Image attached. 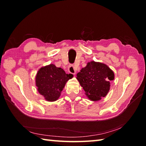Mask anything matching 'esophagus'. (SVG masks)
<instances>
[{
	"label": "esophagus",
	"mask_w": 146,
	"mask_h": 146,
	"mask_svg": "<svg viewBox=\"0 0 146 146\" xmlns=\"http://www.w3.org/2000/svg\"><path fill=\"white\" fill-rule=\"evenodd\" d=\"M68 72L73 74V75H75L76 73V70L75 69V67H74L73 65H70V66L68 67Z\"/></svg>",
	"instance_id": "1"
}]
</instances>
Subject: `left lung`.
Here are the masks:
<instances>
[{
  "instance_id": "8db88e82",
  "label": "left lung",
  "mask_w": 146,
  "mask_h": 146,
  "mask_svg": "<svg viewBox=\"0 0 146 146\" xmlns=\"http://www.w3.org/2000/svg\"><path fill=\"white\" fill-rule=\"evenodd\" d=\"M114 73L107 64L92 61L77 73L76 79L92 101H98L110 90V82L114 80Z\"/></svg>"
}]
</instances>
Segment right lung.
<instances>
[{
  "instance_id": "obj_1",
  "label": "right lung",
  "mask_w": 146,
  "mask_h": 146,
  "mask_svg": "<svg viewBox=\"0 0 146 146\" xmlns=\"http://www.w3.org/2000/svg\"><path fill=\"white\" fill-rule=\"evenodd\" d=\"M72 74H66L61 68L53 64L41 67L36 75V85L40 94L48 102L60 98L66 82L72 78Z\"/></svg>"
}]
</instances>
